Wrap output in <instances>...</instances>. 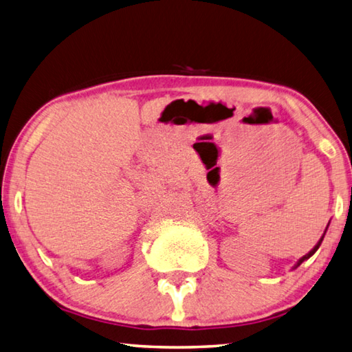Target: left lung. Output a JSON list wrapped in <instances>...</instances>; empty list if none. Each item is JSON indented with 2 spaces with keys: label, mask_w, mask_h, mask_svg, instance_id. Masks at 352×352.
I'll return each instance as SVG.
<instances>
[{
  "label": "left lung",
  "mask_w": 352,
  "mask_h": 352,
  "mask_svg": "<svg viewBox=\"0 0 352 352\" xmlns=\"http://www.w3.org/2000/svg\"><path fill=\"white\" fill-rule=\"evenodd\" d=\"M328 226H329V224H328ZM326 229H328V227H326ZM324 233H326V230H324ZM324 233H323V236L318 239V243H317L316 245H314V249L309 252V254H306L305 256H301V258H300V260L297 261V264H295V266H294V269H297L301 263L306 261V260H309V258H311L314 254H316V252H317V250H318V248H320V244H322V241H323V238H324Z\"/></svg>",
  "instance_id": "left-lung-1"
}]
</instances>
